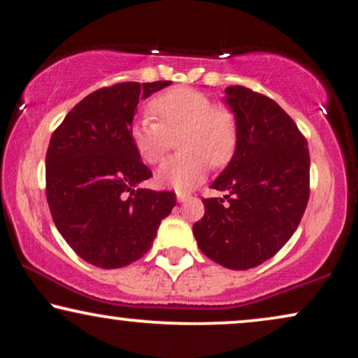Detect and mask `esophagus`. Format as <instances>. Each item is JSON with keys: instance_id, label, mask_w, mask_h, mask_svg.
<instances>
[{"instance_id": "esophagus-1", "label": "esophagus", "mask_w": 358, "mask_h": 358, "mask_svg": "<svg viewBox=\"0 0 358 358\" xmlns=\"http://www.w3.org/2000/svg\"><path fill=\"white\" fill-rule=\"evenodd\" d=\"M189 197H191V196H189L187 192H178V201L179 202H186Z\"/></svg>"}]
</instances>
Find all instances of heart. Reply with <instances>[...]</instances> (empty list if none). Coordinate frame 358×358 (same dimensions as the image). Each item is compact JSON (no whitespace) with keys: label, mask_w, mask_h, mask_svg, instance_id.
Returning a JSON list of instances; mask_svg holds the SVG:
<instances>
[{"label":"heart","mask_w":358,"mask_h":358,"mask_svg":"<svg viewBox=\"0 0 358 358\" xmlns=\"http://www.w3.org/2000/svg\"><path fill=\"white\" fill-rule=\"evenodd\" d=\"M152 117L132 126L131 141L136 152L148 164H157L174 145L182 152L159 167L157 180L176 191H189L204 178L209 162L224 167L231 162L239 141L234 113L214 106L206 92L180 86L162 92L148 106Z\"/></svg>","instance_id":"obj_1"}]
</instances>
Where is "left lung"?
Masks as SVG:
<instances>
[{
	"label": "left lung",
	"mask_w": 358,
	"mask_h": 358,
	"mask_svg": "<svg viewBox=\"0 0 358 358\" xmlns=\"http://www.w3.org/2000/svg\"><path fill=\"white\" fill-rule=\"evenodd\" d=\"M226 103L239 141L210 187L227 194L202 199L204 217L192 232L202 254L245 271L279 252L301 224L310 194V156L307 139L273 99L229 86Z\"/></svg>",
	"instance_id": "obj_1"
}]
</instances>
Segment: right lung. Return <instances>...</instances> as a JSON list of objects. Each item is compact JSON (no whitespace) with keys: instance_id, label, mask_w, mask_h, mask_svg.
Segmentation results:
<instances>
[{"instance_id":"right-lung-1","label":"right lung","mask_w":358,"mask_h":358,"mask_svg":"<svg viewBox=\"0 0 358 358\" xmlns=\"http://www.w3.org/2000/svg\"><path fill=\"white\" fill-rule=\"evenodd\" d=\"M171 81L117 83L79 101L52 132L46 199L57 231L79 257L119 268L151 249L176 194L138 187L152 178L131 141L139 99Z\"/></svg>"}]
</instances>
